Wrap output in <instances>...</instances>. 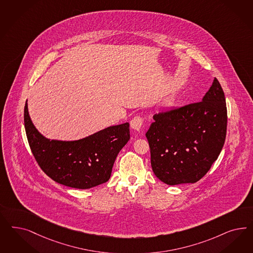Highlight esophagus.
Masks as SVG:
<instances>
[{"label":"esophagus","instance_id":"obj_1","mask_svg":"<svg viewBox=\"0 0 253 253\" xmlns=\"http://www.w3.org/2000/svg\"><path fill=\"white\" fill-rule=\"evenodd\" d=\"M143 125V118L140 116H135L132 120H131L130 126L132 128L136 129V130H139L141 128Z\"/></svg>","mask_w":253,"mask_h":253}]
</instances>
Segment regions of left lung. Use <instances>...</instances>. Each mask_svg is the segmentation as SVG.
I'll return each instance as SVG.
<instances>
[{
	"label": "left lung",
	"instance_id": "1",
	"mask_svg": "<svg viewBox=\"0 0 253 253\" xmlns=\"http://www.w3.org/2000/svg\"><path fill=\"white\" fill-rule=\"evenodd\" d=\"M146 138L155 176L169 185L203 178L223 147L227 108L217 78L201 101L154 115Z\"/></svg>",
	"mask_w": 253,
	"mask_h": 253
}]
</instances>
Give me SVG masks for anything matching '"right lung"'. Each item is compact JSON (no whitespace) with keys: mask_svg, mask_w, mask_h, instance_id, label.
I'll return each instance as SVG.
<instances>
[{"mask_svg":"<svg viewBox=\"0 0 253 253\" xmlns=\"http://www.w3.org/2000/svg\"><path fill=\"white\" fill-rule=\"evenodd\" d=\"M27 139L36 162L50 179L68 187L89 189L106 182L114 161L129 140V124L110 126L75 141L45 139L24 108Z\"/></svg>","mask_w":253,"mask_h":253,"instance_id":"add662e5","label":"right lung"}]
</instances>
